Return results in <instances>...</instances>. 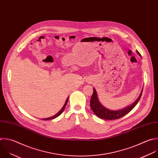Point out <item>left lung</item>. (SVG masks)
I'll list each match as a JSON object with an SVG mask.
<instances>
[{"mask_svg":"<svg viewBox=\"0 0 158 158\" xmlns=\"http://www.w3.org/2000/svg\"><path fill=\"white\" fill-rule=\"evenodd\" d=\"M136 51L137 52V54L140 57H141L139 52L137 50ZM93 90H94V92L90 101V108L95 115L104 120H116L127 114L136 106V105L138 103L143 92V89H142L141 93L139 97H138V98L132 104H131L130 106L118 110H112L106 108V107H104L103 106L98 100L97 92L95 89V88H94Z\"/></svg>","mask_w":158,"mask_h":158,"instance_id":"obj_1","label":"left lung"}]
</instances>
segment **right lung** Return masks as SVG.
<instances>
[{
  "label": "right lung",
  "instance_id": "obj_1",
  "mask_svg": "<svg viewBox=\"0 0 158 158\" xmlns=\"http://www.w3.org/2000/svg\"><path fill=\"white\" fill-rule=\"evenodd\" d=\"M68 99H69V97H68L67 98V99H66V102H65V103H64V105L63 106V107H62V109L56 114H55V115H53L52 117H49V118H43V119H41V120H52V119H54V118H56V117H58V116H60L62 113H63V112L64 111V109H65V107H66V105H67V103H68Z\"/></svg>",
  "mask_w": 158,
  "mask_h": 158
}]
</instances>
